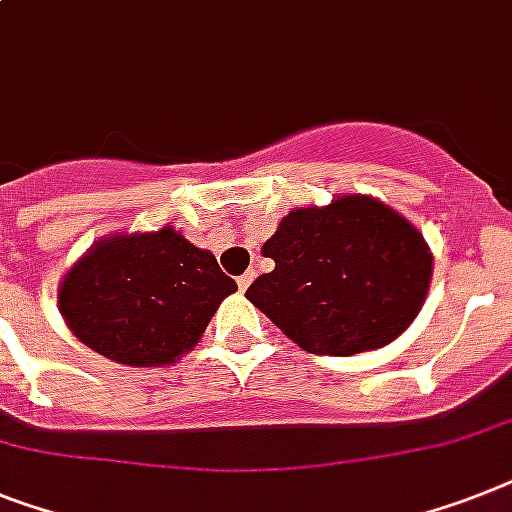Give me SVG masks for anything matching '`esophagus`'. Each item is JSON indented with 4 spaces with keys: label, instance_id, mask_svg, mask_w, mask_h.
I'll return each mask as SVG.
<instances>
[{
    "label": "esophagus",
    "instance_id": "34e87169",
    "mask_svg": "<svg viewBox=\"0 0 512 512\" xmlns=\"http://www.w3.org/2000/svg\"><path fill=\"white\" fill-rule=\"evenodd\" d=\"M252 281H255V270H247L244 276H239V281H236V284H239V289H242V292H247V286L252 284Z\"/></svg>",
    "mask_w": 512,
    "mask_h": 512
}]
</instances>
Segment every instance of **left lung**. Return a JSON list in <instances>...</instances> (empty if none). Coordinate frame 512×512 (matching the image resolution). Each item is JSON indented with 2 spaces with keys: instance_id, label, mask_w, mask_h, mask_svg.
I'll return each instance as SVG.
<instances>
[{
  "instance_id": "obj_1",
  "label": "left lung",
  "mask_w": 512,
  "mask_h": 512,
  "mask_svg": "<svg viewBox=\"0 0 512 512\" xmlns=\"http://www.w3.org/2000/svg\"><path fill=\"white\" fill-rule=\"evenodd\" d=\"M276 268L247 299L313 355L381 350L421 313L434 257L418 228L368 194L297 207L263 244Z\"/></svg>"
}]
</instances>
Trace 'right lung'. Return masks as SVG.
I'll use <instances>...</instances> for the list:
<instances>
[{
  "label": "right lung",
  "mask_w": 512,
  "mask_h": 512,
  "mask_svg": "<svg viewBox=\"0 0 512 512\" xmlns=\"http://www.w3.org/2000/svg\"><path fill=\"white\" fill-rule=\"evenodd\" d=\"M236 284L173 226L110 234L91 244L57 286L78 342L134 368L176 363L197 347Z\"/></svg>",
  "instance_id": "add662e5"
}]
</instances>
